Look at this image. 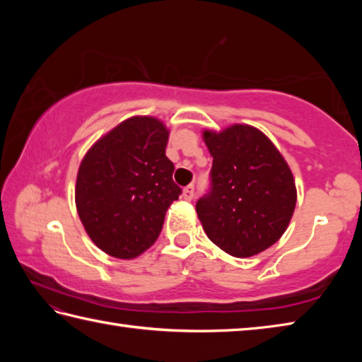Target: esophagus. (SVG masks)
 Segmentation results:
<instances>
[{"instance_id": "obj_1", "label": "esophagus", "mask_w": 362, "mask_h": 362, "mask_svg": "<svg viewBox=\"0 0 362 362\" xmlns=\"http://www.w3.org/2000/svg\"><path fill=\"white\" fill-rule=\"evenodd\" d=\"M183 198L187 201H192L194 198V185H188L183 188Z\"/></svg>"}]
</instances>
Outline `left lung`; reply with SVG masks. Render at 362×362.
Wrapping results in <instances>:
<instances>
[{
	"label": "left lung",
	"instance_id": "left-lung-1",
	"mask_svg": "<svg viewBox=\"0 0 362 362\" xmlns=\"http://www.w3.org/2000/svg\"><path fill=\"white\" fill-rule=\"evenodd\" d=\"M212 155L209 189L196 212L209 240L233 257L273 246L291 222L297 192L289 166L255 127L204 132Z\"/></svg>",
	"mask_w": 362,
	"mask_h": 362
}]
</instances>
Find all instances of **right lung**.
Here are the masks:
<instances>
[{
	"label": "right lung",
	"instance_id": "right-lung-1",
	"mask_svg": "<svg viewBox=\"0 0 362 362\" xmlns=\"http://www.w3.org/2000/svg\"><path fill=\"white\" fill-rule=\"evenodd\" d=\"M166 145L163 122L137 116L116 126L84 156L76 209L103 252L134 259L158 240L168 207L182 194Z\"/></svg>",
	"mask_w": 362,
	"mask_h": 362
}]
</instances>
